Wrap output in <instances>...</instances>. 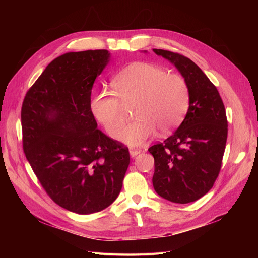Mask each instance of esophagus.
I'll use <instances>...</instances> for the list:
<instances>
[{
	"mask_svg": "<svg viewBox=\"0 0 258 258\" xmlns=\"http://www.w3.org/2000/svg\"><path fill=\"white\" fill-rule=\"evenodd\" d=\"M141 152H142L141 150H135V148H131V150H130V156H131V157H136V156L139 155Z\"/></svg>",
	"mask_w": 258,
	"mask_h": 258,
	"instance_id": "1",
	"label": "esophagus"
}]
</instances>
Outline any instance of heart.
Instances as JSON below:
<instances>
[{"mask_svg":"<svg viewBox=\"0 0 258 258\" xmlns=\"http://www.w3.org/2000/svg\"><path fill=\"white\" fill-rule=\"evenodd\" d=\"M113 90L101 91L91 100L95 118L113 139H118L126 124L124 106L134 107V117L121 137L131 146L145 143L159 130L166 135L177 127L188 110L190 92L182 75L169 73L150 62H135L117 74Z\"/></svg>","mask_w":258,"mask_h":258,"instance_id":"b5f03b06","label":"heart"}]
</instances>
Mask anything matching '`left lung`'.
Segmentation results:
<instances>
[{
    "label": "left lung",
    "instance_id": "left-lung-1",
    "mask_svg": "<svg viewBox=\"0 0 258 258\" xmlns=\"http://www.w3.org/2000/svg\"><path fill=\"white\" fill-rule=\"evenodd\" d=\"M174 64L188 84L189 107L181 126L162 143L148 148L154 156L153 186L160 197L188 204L212 188L221 171L228 122L223 100L208 76L189 58L153 49Z\"/></svg>",
    "mask_w": 258,
    "mask_h": 258
}]
</instances>
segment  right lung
Instances as JSON below:
<instances>
[{"mask_svg": "<svg viewBox=\"0 0 258 258\" xmlns=\"http://www.w3.org/2000/svg\"><path fill=\"white\" fill-rule=\"evenodd\" d=\"M106 49L67 52L52 60L21 107L22 146L48 196L77 214L112 205L130 162L128 147L97 127L91 89L110 61Z\"/></svg>", "mask_w": 258, "mask_h": 258, "instance_id": "right-lung-1", "label": "right lung"}]
</instances>
